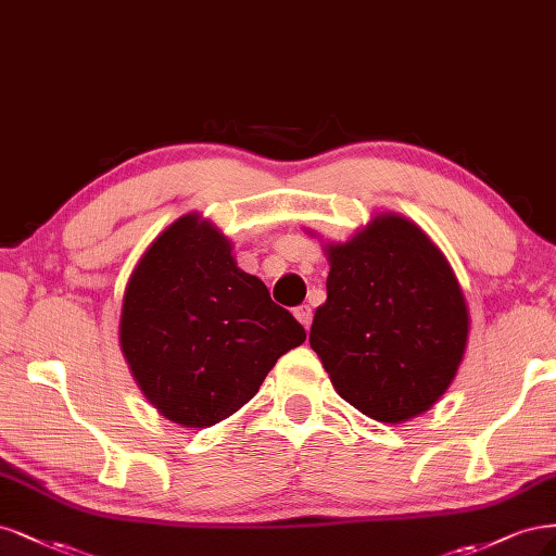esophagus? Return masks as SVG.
<instances>
[{
    "mask_svg": "<svg viewBox=\"0 0 556 556\" xmlns=\"http://www.w3.org/2000/svg\"><path fill=\"white\" fill-rule=\"evenodd\" d=\"M295 318L300 320V324L309 330V326H312V318H314V314H312V307L309 304H300V307H295Z\"/></svg>",
    "mask_w": 556,
    "mask_h": 556,
    "instance_id": "esophagus-1",
    "label": "esophagus"
}]
</instances>
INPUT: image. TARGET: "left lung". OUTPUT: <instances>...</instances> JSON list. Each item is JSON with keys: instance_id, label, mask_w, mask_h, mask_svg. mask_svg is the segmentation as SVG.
<instances>
[{"instance_id": "8db88e82", "label": "left lung", "mask_w": 556, "mask_h": 556, "mask_svg": "<svg viewBox=\"0 0 556 556\" xmlns=\"http://www.w3.org/2000/svg\"><path fill=\"white\" fill-rule=\"evenodd\" d=\"M326 256L328 300L309 344L339 397L390 425L425 414L451 388L469 342V307L451 263L395 212L326 244Z\"/></svg>"}]
</instances>
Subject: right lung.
<instances>
[{"label": "right lung", "mask_w": 556, "mask_h": 556, "mask_svg": "<svg viewBox=\"0 0 556 556\" xmlns=\"http://www.w3.org/2000/svg\"><path fill=\"white\" fill-rule=\"evenodd\" d=\"M307 334L199 212L146 249L122 298L119 346L142 395L182 427H212L252 400Z\"/></svg>", "instance_id": "1"}]
</instances>
